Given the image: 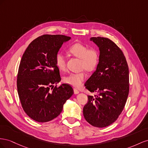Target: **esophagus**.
Wrapping results in <instances>:
<instances>
[{
	"instance_id": "esophagus-1",
	"label": "esophagus",
	"mask_w": 148,
	"mask_h": 148,
	"mask_svg": "<svg viewBox=\"0 0 148 148\" xmlns=\"http://www.w3.org/2000/svg\"><path fill=\"white\" fill-rule=\"evenodd\" d=\"M74 92L75 94H78L79 93V91L78 89H77V88H74Z\"/></svg>"
}]
</instances>
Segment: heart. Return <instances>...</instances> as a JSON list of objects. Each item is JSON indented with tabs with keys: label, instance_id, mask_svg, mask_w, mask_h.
Instances as JSON below:
<instances>
[{
	"label": "heart",
	"instance_id": "obj_1",
	"mask_svg": "<svg viewBox=\"0 0 148 148\" xmlns=\"http://www.w3.org/2000/svg\"><path fill=\"white\" fill-rule=\"evenodd\" d=\"M71 54L79 59H81V68L85 69L87 71H94L97 67L100 55L99 53L95 49H89L88 46L81 43H77L72 45L69 49ZM56 64L58 68L61 71H64L66 68V59L64 54L58 53L55 58ZM87 77V74L84 71L77 73H71L65 77L64 82L69 85L79 87L82 86L83 82Z\"/></svg>",
	"mask_w": 148,
	"mask_h": 148
}]
</instances>
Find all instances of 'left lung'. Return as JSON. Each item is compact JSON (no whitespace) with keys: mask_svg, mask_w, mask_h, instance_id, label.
<instances>
[{"mask_svg":"<svg viewBox=\"0 0 148 148\" xmlns=\"http://www.w3.org/2000/svg\"><path fill=\"white\" fill-rule=\"evenodd\" d=\"M90 41L98 46L100 60L85 86L98 95L88 96L83 114L88 123L103 128L114 123L124 108L129 93V69L123 52L112 40L92 37Z\"/></svg>","mask_w":148,"mask_h":148,"instance_id":"1","label":"left lung"}]
</instances>
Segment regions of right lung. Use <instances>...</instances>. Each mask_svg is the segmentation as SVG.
<instances>
[{
	"mask_svg": "<svg viewBox=\"0 0 148 148\" xmlns=\"http://www.w3.org/2000/svg\"><path fill=\"white\" fill-rule=\"evenodd\" d=\"M71 39L61 35H44L33 40L23 54L17 75L18 94L23 110L36 121L55 119L74 94L73 88L66 84L50 89L61 80L56 54Z\"/></svg>",
	"mask_w": 148,
	"mask_h": 148,
	"instance_id": "right-lung-1",
	"label": "right lung"
}]
</instances>
